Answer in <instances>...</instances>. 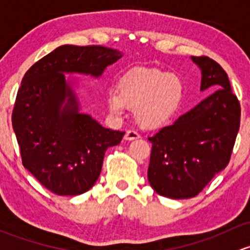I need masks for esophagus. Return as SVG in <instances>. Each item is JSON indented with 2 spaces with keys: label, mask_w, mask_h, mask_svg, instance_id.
Wrapping results in <instances>:
<instances>
[{
  "label": "esophagus",
  "mask_w": 250,
  "mask_h": 250,
  "mask_svg": "<svg viewBox=\"0 0 250 250\" xmlns=\"http://www.w3.org/2000/svg\"><path fill=\"white\" fill-rule=\"evenodd\" d=\"M139 138H140V135L138 134V132H135V130H128L125 135V139L129 140V141L139 139Z\"/></svg>",
  "instance_id": "34e87169"
}]
</instances>
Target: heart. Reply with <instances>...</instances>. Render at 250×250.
<instances>
[{
    "mask_svg": "<svg viewBox=\"0 0 250 250\" xmlns=\"http://www.w3.org/2000/svg\"><path fill=\"white\" fill-rule=\"evenodd\" d=\"M184 97L180 77L157 69L137 67L123 75L117 88L106 94L107 109L120 116L134 110L135 120L144 127L163 125L176 112Z\"/></svg>",
    "mask_w": 250,
    "mask_h": 250,
    "instance_id": "obj_1",
    "label": "heart"
}]
</instances>
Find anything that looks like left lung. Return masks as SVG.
Masks as SVG:
<instances>
[{
    "label": "left lung",
    "mask_w": 250,
    "mask_h": 250,
    "mask_svg": "<svg viewBox=\"0 0 250 250\" xmlns=\"http://www.w3.org/2000/svg\"><path fill=\"white\" fill-rule=\"evenodd\" d=\"M200 67L201 90H214L153 137L147 178L161 196H197L229 165L239 129L241 106L228 74L208 57H191Z\"/></svg>",
    "instance_id": "1"
}]
</instances>
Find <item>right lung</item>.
Wrapping results in <instances>:
<instances>
[{"label":"right lung","mask_w":250,"mask_h":250,"mask_svg":"<svg viewBox=\"0 0 250 250\" xmlns=\"http://www.w3.org/2000/svg\"><path fill=\"white\" fill-rule=\"evenodd\" d=\"M122 57L112 48L62 44L22 77L12 115L22 166L55 195L77 196L92 188L105 151L125 135L81 112L76 81L65 75L99 78Z\"/></svg>","instance_id":"right-lung-1"}]
</instances>
